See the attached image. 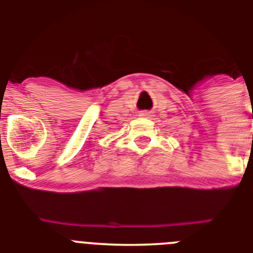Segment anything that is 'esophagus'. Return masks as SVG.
I'll list each match as a JSON object with an SVG mask.
<instances>
[{
  "instance_id": "1",
  "label": "esophagus",
  "mask_w": 253,
  "mask_h": 253,
  "mask_svg": "<svg viewBox=\"0 0 253 253\" xmlns=\"http://www.w3.org/2000/svg\"><path fill=\"white\" fill-rule=\"evenodd\" d=\"M140 116H141V117H149V116H150V112L142 111L141 113H140Z\"/></svg>"
}]
</instances>
